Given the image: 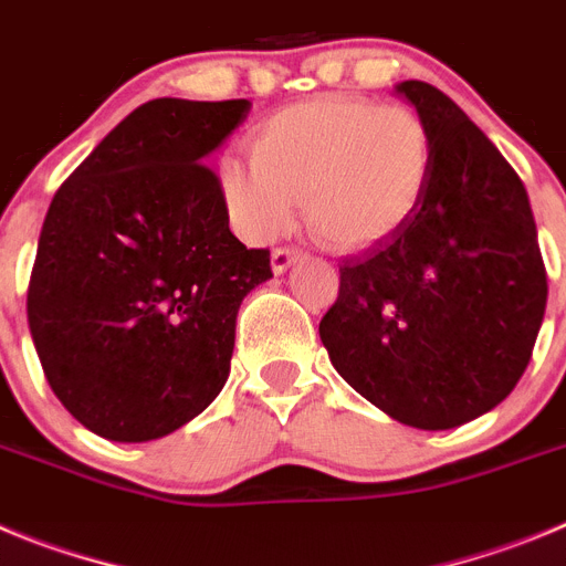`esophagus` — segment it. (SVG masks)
Segmentation results:
<instances>
[{"instance_id": "obj_1", "label": "esophagus", "mask_w": 566, "mask_h": 566, "mask_svg": "<svg viewBox=\"0 0 566 566\" xmlns=\"http://www.w3.org/2000/svg\"><path fill=\"white\" fill-rule=\"evenodd\" d=\"M302 256V253L295 251V248H276V251L271 253V264H273V273H284L290 268V264L295 262V259Z\"/></svg>"}]
</instances>
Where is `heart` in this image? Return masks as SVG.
<instances>
[{
	"instance_id": "1",
	"label": "heart",
	"mask_w": 566,
	"mask_h": 566,
	"mask_svg": "<svg viewBox=\"0 0 566 566\" xmlns=\"http://www.w3.org/2000/svg\"><path fill=\"white\" fill-rule=\"evenodd\" d=\"M251 157L220 163L231 220L271 239L304 220L335 251H366L403 231L434 175V137L420 112L360 95H315L251 132Z\"/></svg>"
}]
</instances>
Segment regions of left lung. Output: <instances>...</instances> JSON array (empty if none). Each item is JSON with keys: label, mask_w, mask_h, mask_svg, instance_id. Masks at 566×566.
Masks as SVG:
<instances>
[{"label": "left lung", "mask_w": 566, "mask_h": 566, "mask_svg": "<svg viewBox=\"0 0 566 566\" xmlns=\"http://www.w3.org/2000/svg\"><path fill=\"white\" fill-rule=\"evenodd\" d=\"M397 93L434 137L409 226L340 264L318 335L340 378L415 429H454L513 391L547 307L531 200L511 163L426 81Z\"/></svg>", "instance_id": "1"}]
</instances>
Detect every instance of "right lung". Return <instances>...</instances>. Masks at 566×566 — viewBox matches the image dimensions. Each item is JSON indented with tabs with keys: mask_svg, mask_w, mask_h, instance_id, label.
<instances>
[{
	"mask_svg": "<svg viewBox=\"0 0 566 566\" xmlns=\"http://www.w3.org/2000/svg\"><path fill=\"white\" fill-rule=\"evenodd\" d=\"M251 101L155 98L61 182L28 287V324L61 406L115 442L166 437L220 395L239 304L271 251L228 228L206 157Z\"/></svg>",
	"mask_w": 566,
	"mask_h": 566,
	"instance_id": "obj_1",
	"label": "right lung"
}]
</instances>
